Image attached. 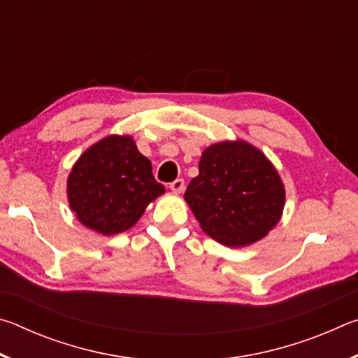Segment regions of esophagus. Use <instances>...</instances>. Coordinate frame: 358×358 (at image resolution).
Returning a JSON list of instances; mask_svg holds the SVG:
<instances>
[{"instance_id": "1", "label": "esophagus", "mask_w": 358, "mask_h": 358, "mask_svg": "<svg viewBox=\"0 0 358 358\" xmlns=\"http://www.w3.org/2000/svg\"><path fill=\"white\" fill-rule=\"evenodd\" d=\"M171 191L172 192H175V194H180V192H183V189H185V180H181V178H177L175 181H172L171 183Z\"/></svg>"}]
</instances>
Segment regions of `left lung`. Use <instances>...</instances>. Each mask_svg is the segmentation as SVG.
Here are the masks:
<instances>
[{"label":"left lung","mask_w":358,"mask_h":358,"mask_svg":"<svg viewBox=\"0 0 358 358\" xmlns=\"http://www.w3.org/2000/svg\"><path fill=\"white\" fill-rule=\"evenodd\" d=\"M185 201L205 234L221 245L243 248L280 222L286 189L268 157L237 138L203 150Z\"/></svg>","instance_id":"obj_1"}]
</instances>
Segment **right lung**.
Wrapping results in <instances>:
<instances>
[{"mask_svg": "<svg viewBox=\"0 0 358 358\" xmlns=\"http://www.w3.org/2000/svg\"><path fill=\"white\" fill-rule=\"evenodd\" d=\"M164 192L131 136L110 134L93 143L68 177V202L76 220L106 237L131 229Z\"/></svg>", "mask_w": 358, "mask_h": 358, "instance_id": "obj_1", "label": "right lung"}]
</instances>
